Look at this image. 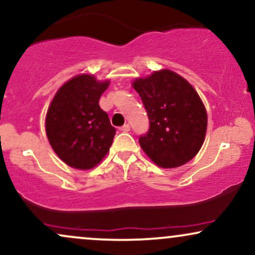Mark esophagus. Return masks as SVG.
Segmentation results:
<instances>
[{"instance_id":"34e87169","label":"esophagus","mask_w":255,"mask_h":255,"mask_svg":"<svg viewBox=\"0 0 255 255\" xmlns=\"http://www.w3.org/2000/svg\"><path fill=\"white\" fill-rule=\"evenodd\" d=\"M120 130L124 131V133H127V131L130 130V126L128 124H126V125L122 126V127H120Z\"/></svg>"}]
</instances>
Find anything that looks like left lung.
I'll return each mask as SVG.
<instances>
[{
	"instance_id": "8db88e82",
	"label": "left lung",
	"mask_w": 255,
	"mask_h": 255,
	"mask_svg": "<svg viewBox=\"0 0 255 255\" xmlns=\"http://www.w3.org/2000/svg\"><path fill=\"white\" fill-rule=\"evenodd\" d=\"M133 88L148 115L149 129L139 137L143 152L164 168L191 160L204 142L207 112L192 85L170 70L137 78Z\"/></svg>"
}]
</instances>
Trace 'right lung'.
I'll return each instance as SVG.
<instances>
[{
    "mask_svg": "<svg viewBox=\"0 0 255 255\" xmlns=\"http://www.w3.org/2000/svg\"><path fill=\"white\" fill-rule=\"evenodd\" d=\"M109 82L79 75L57 91L46 115V134L52 148L69 166L89 170L104 158L116 129L100 108Z\"/></svg>",
    "mask_w": 255,
    "mask_h": 255,
    "instance_id": "add662e5",
    "label": "right lung"
}]
</instances>
